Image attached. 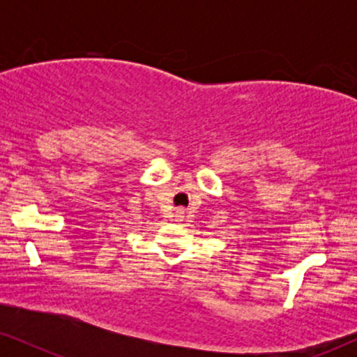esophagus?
Segmentation results:
<instances>
[{
  "label": "esophagus",
  "instance_id": "34e87169",
  "mask_svg": "<svg viewBox=\"0 0 357 357\" xmlns=\"http://www.w3.org/2000/svg\"><path fill=\"white\" fill-rule=\"evenodd\" d=\"M181 215H183V211H181V210H179V211H178V216H181Z\"/></svg>",
  "mask_w": 357,
  "mask_h": 357
}]
</instances>
